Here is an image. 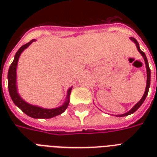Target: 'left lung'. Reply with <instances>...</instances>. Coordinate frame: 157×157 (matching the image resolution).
Segmentation results:
<instances>
[{
	"mask_svg": "<svg viewBox=\"0 0 157 157\" xmlns=\"http://www.w3.org/2000/svg\"><path fill=\"white\" fill-rule=\"evenodd\" d=\"M130 40L132 41H134V44L136 45V47L138 49V51H139L140 54H142V56L144 57V61H145V65H146V69H147V85H146V89H145V92H144V96L142 97V98L140 99L139 102L136 103V104L134 105V107H132L131 109L129 110V112H126V113H124V114L121 115H117V117H125V116H128V115H130L132 113H134V112H136L137 110L139 109V107L141 106L143 103H144V100H145V98L147 96V94H148V90H149V87H150V82H151V70L149 68V65H148V62H147V59L146 54H144V52H143L141 50H140V47H139V42L137 41V40L134 37H130Z\"/></svg>",
	"mask_w": 157,
	"mask_h": 157,
	"instance_id": "8db88e82",
	"label": "left lung"
}]
</instances>
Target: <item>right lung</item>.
<instances>
[{
    "mask_svg": "<svg viewBox=\"0 0 157 157\" xmlns=\"http://www.w3.org/2000/svg\"><path fill=\"white\" fill-rule=\"evenodd\" d=\"M36 41L35 39L30 40L29 42L23 45L19 48V50L17 51V53L14 55V59H13V63H11L10 66L8 71V89L9 93L10 95V98L13 103L20 108L25 114H27L28 117H33L35 119H49V118H52V117H56L58 115L62 114L63 112L67 109V107L69 104V98H70V94H71V91L72 87L68 89L66 99L63 104L61 105L60 107H56V108H51V109H47V108H43V107L35 106V105H32L30 103H27L24 101L23 98H21L19 94L18 93V88H17V65H18V59L20 54H22L23 50L27 49L29 45L33 42Z\"/></svg>",
    "mask_w": 157,
    "mask_h": 157,
    "instance_id": "1",
    "label": "right lung"
}]
</instances>
